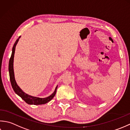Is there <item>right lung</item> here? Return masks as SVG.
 Returning a JSON list of instances; mask_svg holds the SVG:
<instances>
[{
    "instance_id": "add662e5",
    "label": "right lung",
    "mask_w": 130,
    "mask_h": 130,
    "mask_svg": "<svg viewBox=\"0 0 130 130\" xmlns=\"http://www.w3.org/2000/svg\"><path fill=\"white\" fill-rule=\"evenodd\" d=\"M21 38V36L17 39V40L15 41L14 45L13 46L12 48V55L9 61V77H10V83H11L12 88L13 90L14 91L15 94H17L18 96H20L24 101L27 103L28 104L31 105H41V104H46L47 102L50 101L54 96H55V93H56L57 89L58 87V85L55 87L54 92L53 93L49 95V96L44 98H41L36 97L34 96H31V95H28L27 94L25 93L24 91L21 89L20 86L18 85L16 81L15 80V77H14V68H13V62H14V53L15 50V46L17 44L18 41Z\"/></svg>"
}]
</instances>
